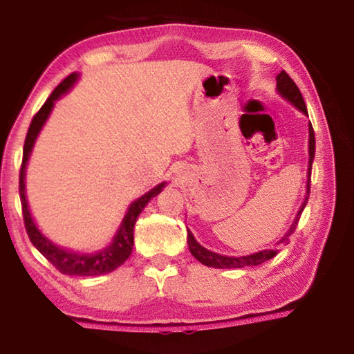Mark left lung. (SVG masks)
<instances>
[{"label": "left lung", "mask_w": 354, "mask_h": 354, "mask_svg": "<svg viewBox=\"0 0 354 354\" xmlns=\"http://www.w3.org/2000/svg\"><path fill=\"white\" fill-rule=\"evenodd\" d=\"M277 87H278V92L283 95V97L287 101H290L293 106L298 107L299 111H303L308 115V109H306V104H304L301 92H299L297 84L293 82L292 77L287 75L284 70H281L279 73L277 75ZM314 154H315L314 128H313V124L309 123V169H308L309 179H308L306 198H304L301 207H299V211H298L297 217H295V221L292 223L290 230L287 231V234L283 239H281V241L277 245H283V243L289 242V237H290V234H293V231H295V227H297L298 221H299V215H301L304 206H306L308 198H309V190H310V169H313ZM187 243H189L190 253L194 254L196 261H200L201 263H205V266H207V267H215V268H241V267H250V266H259V263L272 259L273 256H277V253L279 251L278 248H270V250L257 251V253H254V254L241 256V257L217 254V253H214V251H209L205 247H201V245L195 241L194 236H192L190 231H187Z\"/></svg>", "instance_id": "1"}]
</instances>
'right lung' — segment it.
Instances as JSON below:
<instances>
[{"mask_svg":"<svg viewBox=\"0 0 354 354\" xmlns=\"http://www.w3.org/2000/svg\"><path fill=\"white\" fill-rule=\"evenodd\" d=\"M77 75L71 73L65 80L59 84V86L51 92L50 97L40 107L39 112L32 117V122L29 124L26 139H25V147H23V160L20 167V179H19V190H20V201H21V211H23V220H25V227L29 236V241L37 248L41 254H44L48 262H51L59 272L64 274H73V277H95V274H104L112 270H115L117 267L122 266V263L128 259L131 251H133L134 245V225L137 221L139 214L143 211V207L147 206V203L159 194L164 187V183L159 184L158 187L149 190L148 194L140 196L139 200H136L133 205L129 206L127 215L120 225L115 237H113L112 243L109 247L98 251V253L92 254H80L73 253V251L62 250L56 247L55 243L48 241V239L41 234L37 230V226L31 218V214H29L28 203H26V195H25V171H26V164L29 159V154H31V149L34 147V142L37 139L41 127H44L45 120L50 115L53 109V104L55 101L65 93L68 88L73 86L76 81Z\"/></svg>","mask_w":354,"mask_h":354,"instance_id":"right-lung-1","label":"right lung"}]
</instances>
